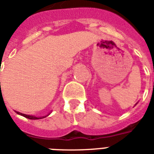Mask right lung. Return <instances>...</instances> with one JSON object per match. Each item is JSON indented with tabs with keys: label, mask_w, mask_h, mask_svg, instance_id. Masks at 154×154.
Wrapping results in <instances>:
<instances>
[{
	"label": "right lung",
	"mask_w": 154,
	"mask_h": 154,
	"mask_svg": "<svg viewBox=\"0 0 154 154\" xmlns=\"http://www.w3.org/2000/svg\"><path fill=\"white\" fill-rule=\"evenodd\" d=\"M15 112L18 114V115H20V116H24V117H25V118H27V119H43V118H44V117H36V116H29V115H25V114L20 113V112H18V111H15Z\"/></svg>",
	"instance_id": "1"
}]
</instances>
